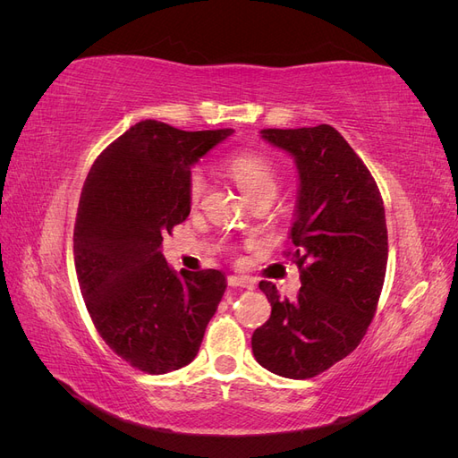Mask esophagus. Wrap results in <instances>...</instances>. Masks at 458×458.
Returning <instances> with one entry per match:
<instances>
[{"label":"esophagus","instance_id":"esophagus-1","mask_svg":"<svg viewBox=\"0 0 458 458\" xmlns=\"http://www.w3.org/2000/svg\"><path fill=\"white\" fill-rule=\"evenodd\" d=\"M227 283L233 288H248V290L254 288V281L248 279V276H242V275H229Z\"/></svg>","mask_w":458,"mask_h":458}]
</instances>
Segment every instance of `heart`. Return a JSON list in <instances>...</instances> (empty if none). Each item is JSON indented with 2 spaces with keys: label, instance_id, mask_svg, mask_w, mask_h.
Segmentation results:
<instances>
[{
  "label": "heart",
  "instance_id": "heart-1",
  "mask_svg": "<svg viewBox=\"0 0 458 458\" xmlns=\"http://www.w3.org/2000/svg\"><path fill=\"white\" fill-rule=\"evenodd\" d=\"M227 174L234 179V183L244 195L254 200L258 197L271 195L276 191V170L269 158L258 155V152H239L227 162ZM204 191V177L200 172H192L189 177L191 200L197 202Z\"/></svg>",
  "mask_w": 458,
  "mask_h": 458
}]
</instances>
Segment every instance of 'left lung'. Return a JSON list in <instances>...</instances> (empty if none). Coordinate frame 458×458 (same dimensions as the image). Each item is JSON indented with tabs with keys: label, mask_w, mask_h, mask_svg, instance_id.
I'll return each mask as SVG.
<instances>
[{
	"label": "left lung",
	"mask_w": 458,
	"mask_h": 458,
	"mask_svg": "<svg viewBox=\"0 0 458 458\" xmlns=\"http://www.w3.org/2000/svg\"><path fill=\"white\" fill-rule=\"evenodd\" d=\"M259 133L296 164L288 239L301 286L290 301L273 283H259L271 317L254 330L252 352L279 377L313 378L357 348L377 311L387 263L384 202L363 160L332 126Z\"/></svg>",
	"instance_id": "obj_1"
}]
</instances>
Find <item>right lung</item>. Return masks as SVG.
Masks as SVG:
<instances>
[{
  "instance_id": "1",
  "label": "right lung",
  "mask_w": 458,
  "mask_h": 458,
  "mask_svg": "<svg viewBox=\"0 0 458 458\" xmlns=\"http://www.w3.org/2000/svg\"><path fill=\"white\" fill-rule=\"evenodd\" d=\"M231 133L143 120L95 160L81 189L74 225L81 296L108 348L148 374L197 357L227 288L217 269L177 273L162 239L191 214V168Z\"/></svg>"
}]
</instances>
